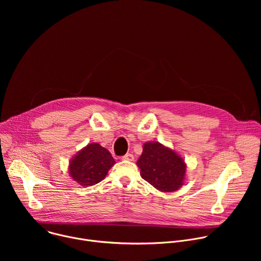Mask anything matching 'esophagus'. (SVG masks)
I'll use <instances>...</instances> for the list:
<instances>
[{
    "instance_id": "esophagus-1",
    "label": "esophagus",
    "mask_w": 261,
    "mask_h": 261,
    "mask_svg": "<svg viewBox=\"0 0 261 261\" xmlns=\"http://www.w3.org/2000/svg\"><path fill=\"white\" fill-rule=\"evenodd\" d=\"M122 159H123V160H126V161H133V160H134V156L129 153V154H126L125 156H123Z\"/></svg>"
}]
</instances>
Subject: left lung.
Listing matches in <instances>:
<instances>
[{
  "instance_id": "left-lung-1",
  "label": "left lung",
  "mask_w": 261,
  "mask_h": 261,
  "mask_svg": "<svg viewBox=\"0 0 261 261\" xmlns=\"http://www.w3.org/2000/svg\"><path fill=\"white\" fill-rule=\"evenodd\" d=\"M136 165L141 177L161 192H174L187 177V163L173 148L158 141H146Z\"/></svg>"
}]
</instances>
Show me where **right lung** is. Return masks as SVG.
<instances>
[{
  "label": "right lung",
  "instance_id": "obj_1",
  "mask_svg": "<svg viewBox=\"0 0 261 261\" xmlns=\"http://www.w3.org/2000/svg\"><path fill=\"white\" fill-rule=\"evenodd\" d=\"M116 164L107 148L97 142L88 143L74 155L68 165L70 177L83 187H90L105 178Z\"/></svg>",
  "mask_w": 261,
  "mask_h": 261
}]
</instances>
